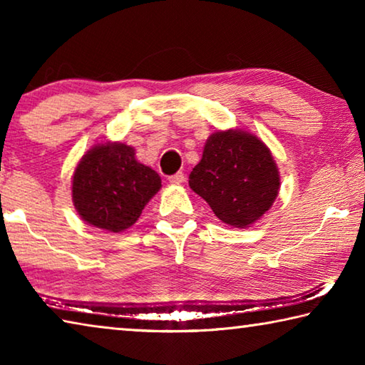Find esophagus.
Returning a JSON list of instances; mask_svg holds the SVG:
<instances>
[{
  "label": "esophagus",
  "mask_w": 365,
  "mask_h": 365,
  "mask_svg": "<svg viewBox=\"0 0 365 365\" xmlns=\"http://www.w3.org/2000/svg\"><path fill=\"white\" fill-rule=\"evenodd\" d=\"M183 180H185L183 172H177V174H174V175H170V177H169V182H170V183H174V185H180Z\"/></svg>",
  "instance_id": "obj_1"
}]
</instances>
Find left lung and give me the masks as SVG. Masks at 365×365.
I'll use <instances>...</instances> for the list:
<instances>
[{
  "instance_id": "8db88e82",
  "label": "left lung",
  "mask_w": 365,
  "mask_h": 365,
  "mask_svg": "<svg viewBox=\"0 0 365 365\" xmlns=\"http://www.w3.org/2000/svg\"><path fill=\"white\" fill-rule=\"evenodd\" d=\"M188 183L222 222L238 228L269 211L280 188L269 148L242 130L212 133Z\"/></svg>"
}]
</instances>
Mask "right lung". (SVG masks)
<instances>
[{
	"instance_id": "1",
	"label": "right lung",
	"mask_w": 365,
	"mask_h": 365,
	"mask_svg": "<svg viewBox=\"0 0 365 365\" xmlns=\"http://www.w3.org/2000/svg\"><path fill=\"white\" fill-rule=\"evenodd\" d=\"M159 188L158 172L140 164L133 148L104 143L86 153L77 165L72 200L86 224L117 233L138 220Z\"/></svg>"
}]
</instances>
